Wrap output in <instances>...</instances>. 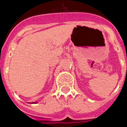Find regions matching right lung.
I'll return each mask as SVG.
<instances>
[{
    "label": "right lung",
    "mask_w": 127,
    "mask_h": 127,
    "mask_svg": "<svg viewBox=\"0 0 127 127\" xmlns=\"http://www.w3.org/2000/svg\"><path fill=\"white\" fill-rule=\"evenodd\" d=\"M37 102H30V104H37Z\"/></svg>",
    "instance_id": "obj_1"
}]
</instances>
